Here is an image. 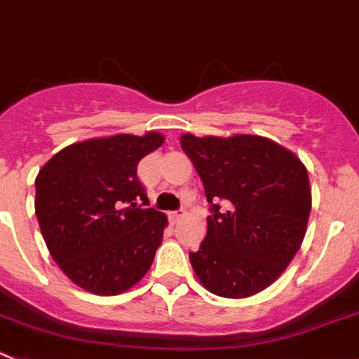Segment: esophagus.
Masks as SVG:
<instances>
[{"instance_id": "1", "label": "esophagus", "mask_w": 359, "mask_h": 359, "mask_svg": "<svg viewBox=\"0 0 359 359\" xmlns=\"http://www.w3.org/2000/svg\"><path fill=\"white\" fill-rule=\"evenodd\" d=\"M184 214H186V212H184V210H173V212H170V219H172L173 223H175V221H179L180 217L184 216Z\"/></svg>"}]
</instances>
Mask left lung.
<instances>
[{
    "mask_svg": "<svg viewBox=\"0 0 359 359\" xmlns=\"http://www.w3.org/2000/svg\"><path fill=\"white\" fill-rule=\"evenodd\" d=\"M203 182L210 216L191 266L221 297H250L280 278L301 248L311 210L306 166L257 134L180 136ZM219 201L227 210L220 212Z\"/></svg>",
    "mask_w": 359,
    "mask_h": 359,
    "instance_id": "1",
    "label": "left lung"
}]
</instances>
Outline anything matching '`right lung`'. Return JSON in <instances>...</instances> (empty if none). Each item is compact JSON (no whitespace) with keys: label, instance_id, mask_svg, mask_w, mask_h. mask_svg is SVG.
Wrapping results in <instances>:
<instances>
[{"label":"right lung","instance_id":"add662e5","mask_svg":"<svg viewBox=\"0 0 359 359\" xmlns=\"http://www.w3.org/2000/svg\"><path fill=\"white\" fill-rule=\"evenodd\" d=\"M156 130L72 143L40 168L35 214L60 269L86 292L116 296L154 262L168 217L149 205L138 163L159 149Z\"/></svg>","mask_w":359,"mask_h":359}]
</instances>
